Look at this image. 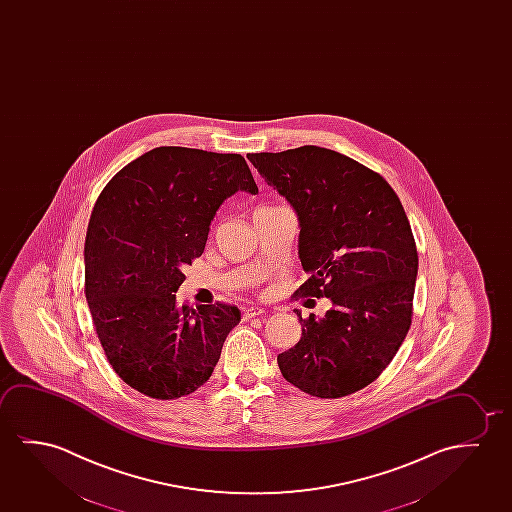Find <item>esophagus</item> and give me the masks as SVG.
Wrapping results in <instances>:
<instances>
[{
  "mask_svg": "<svg viewBox=\"0 0 512 512\" xmlns=\"http://www.w3.org/2000/svg\"><path fill=\"white\" fill-rule=\"evenodd\" d=\"M264 313V308H259V306H252V308H246L245 315H243V319L250 320L253 317H259Z\"/></svg>",
  "mask_w": 512,
  "mask_h": 512,
  "instance_id": "esophagus-1",
  "label": "esophagus"
}]
</instances>
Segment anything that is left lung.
<instances>
[{"mask_svg":"<svg viewBox=\"0 0 512 512\" xmlns=\"http://www.w3.org/2000/svg\"><path fill=\"white\" fill-rule=\"evenodd\" d=\"M248 160L299 218L308 280L297 297H329L324 317L303 319L301 340L278 356L292 386L341 398L370 386L412 324L417 248L405 209L386 179L319 146L252 153Z\"/></svg>","mask_w":512,"mask_h":512,"instance_id":"8db88e82","label":"left lung"}]
</instances>
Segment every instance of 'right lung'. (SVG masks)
Wrapping results in <instances>:
<instances>
[{
  "instance_id": "obj_1",
  "label": "right lung",
  "mask_w": 512,
  "mask_h": 512,
  "mask_svg": "<svg viewBox=\"0 0 512 512\" xmlns=\"http://www.w3.org/2000/svg\"><path fill=\"white\" fill-rule=\"evenodd\" d=\"M259 188L241 155L162 146L105 185L89 218L84 292L107 361L135 391L176 400L208 382L236 306L176 304L225 199Z\"/></svg>"
}]
</instances>
